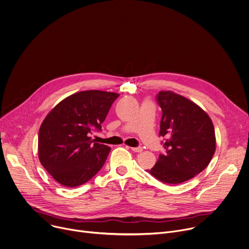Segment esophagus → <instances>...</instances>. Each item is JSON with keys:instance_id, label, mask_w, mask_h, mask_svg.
<instances>
[{"instance_id": "34e87169", "label": "esophagus", "mask_w": 249, "mask_h": 249, "mask_svg": "<svg viewBox=\"0 0 249 249\" xmlns=\"http://www.w3.org/2000/svg\"><path fill=\"white\" fill-rule=\"evenodd\" d=\"M131 149H132L134 152H142V151L143 150L142 146H138V147H132Z\"/></svg>"}]
</instances>
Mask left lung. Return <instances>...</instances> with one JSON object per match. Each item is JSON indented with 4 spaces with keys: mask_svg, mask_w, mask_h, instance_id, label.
I'll list each match as a JSON object with an SVG mask.
<instances>
[{
    "mask_svg": "<svg viewBox=\"0 0 249 249\" xmlns=\"http://www.w3.org/2000/svg\"><path fill=\"white\" fill-rule=\"evenodd\" d=\"M156 101L162 108L159 136L166 152L146 172L167 184L182 183L209 166L215 152L214 127L210 116L183 96L160 91Z\"/></svg>",
    "mask_w": 249,
    "mask_h": 249,
    "instance_id": "8db88e82",
    "label": "left lung"
}]
</instances>
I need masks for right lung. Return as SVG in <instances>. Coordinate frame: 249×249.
<instances>
[{"mask_svg": "<svg viewBox=\"0 0 249 249\" xmlns=\"http://www.w3.org/2000/svg\"><path fill=\"white\" fill-rule=\"evenodd\" d=\"M118 94L87 90L61 101L44 118L38 132V158L60 184L76 187L90 180L104 166L110 147L95 142Z\"/></svg>", "mask_w": 249, "mask_h": 249, "instance_id": "add662e5", "label": "right lung"}]
</instances>
